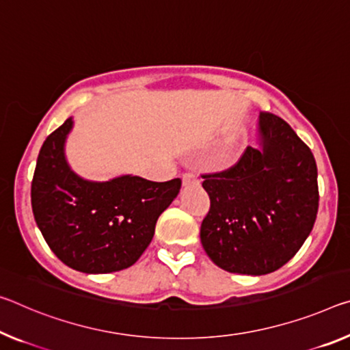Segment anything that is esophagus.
<instances>
[{
    "instance_id": "1",
    "label": "esophagus",
    "mask_w": 350,
    "mask_h": 350,
    "mask_svg": "<svg viewBox=\"0 0 350 350\" xmlns=\"http://www.w3.org/2000/svg\"><path fill=\"white\" fill-rule=\"evenodd\" d=\"M182 184H184V187H198L201 184V180H199V177L196 174L187 173L182 177Z\"/></svg>"
}]
</instances>
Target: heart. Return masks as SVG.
<instances>
[{
    "instance_id": "b5f03b06",
    "label": "heart",
    "mask_w": 350,
    "mask_h": 350,
    "mask_svg": "<svg viewBox=\"0 0 350 350\" xmlns=\"http://www.w3.org/2000/svg\"><path fill=\"white\" fill-rule=\"evenodd\" d=\"M230 151H232V145H227L226 148H224V151H223V155H221V157H223L224 160L229 157V154H230Z\"/></svg>"
}]
</instances>
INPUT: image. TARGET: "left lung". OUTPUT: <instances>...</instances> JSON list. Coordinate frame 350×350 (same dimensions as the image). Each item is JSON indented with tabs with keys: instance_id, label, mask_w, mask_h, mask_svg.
Instances as JSON below:
<instances>
[{
	"instance_id": "obj_1",
	"label": "left lung",
	"mask_w": 350,
	"mask_h": 350,
	"mask_svg": "<svg viewBox=\"0 0 350 350\" xmlns=\"http://www.w3.org/2000/svg\"><path fill=\"white\" fill-rule=\"evenodd\" d=\"M257 145L235 166L204 176L210 212L201 226L204 251L229 273L263 275L295 257L318 213V168L290 124L260 113Z\"/></svg>"
}]
</instances>
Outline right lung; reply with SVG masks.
<instances>
[{"label":"right lung","mask_w":350,"mask_h":350,"mask_svg":"<svg viewBox=\"0 0 350 350\" xmlns=\"http://www.w3.org/2000/svg\"><path fill=\"white\" fill-rule=\"evenodd\" d=\"M73 116L38 152L32 212L60 262L85 274L129 268L149 246L155 223L180 191V179L151 182L134 174L90 180L71 170L65 145Z\"/></svg>","instance_id":"add662e5"}]
</instances>
